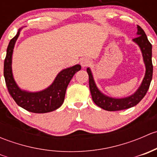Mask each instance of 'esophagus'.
<instances>
[{
    "label": "esophagus",
    "mask_w": 157,
    "mask_h": 157,
    "mask_svg": "<svg viewBox=\"0 0 157 157\" xmlns=\"http://www.w3.org/2000/svg\"><path fill=\"white\" fill-rule=\"evenodd\" d=\"M80 64H81V66L83 67H88L89 65H90V64H91V61H90V60L87 58H83V59L80 61Z\"/></svg>",
    "instance_id": "34e87169"
}]
</instances>
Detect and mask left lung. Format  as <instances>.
<instances>
[{
    "label": "left lung",
    "mask_w": 157,
    "mask_h": 157,
    "mask_svg": "<svg viewBox=\"0 0 157 157\" xmlns=\"http://www.w3.org/2000/svg\"><path fill=\"white\" fill-rule=\"evenodd\" d=\"M137 35L138 36L133 39L140 47L143 55L144 62L146 67V72L140 87L131 96L121 99H116L105 96L97 88L92 74L91 70L86 69L89 75V85L93 102L99 107L106 111H120L134 106L144 97L150 87L153 77V64H152V45L149 42L144 31L140 26H137Z\"/></svg>",
    "instance_id": "1"
}]
</instances>
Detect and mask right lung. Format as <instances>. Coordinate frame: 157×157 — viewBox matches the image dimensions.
<instances>
[{"label": "right lung", "instance_id": "add662e5", "mask_svg": "<svg viewBox=\"0 0 157 157\" xmlns=\"http://www.w3.org/2000/svg\"><path fill=\"white\" fill-rule=\"evenodd\" d=\"M20 29L9 42L4 64V76L9 93L16 103L23 109L33 113H46L56 110L63 104L66 90L74 74L81 69L80 64L62 70L55 77L51 86L42 91L32 93L25 91L17 86L12 72V55Z\"/></svg>", "mask_w": 157, "mask_h": 157}]
</instances>
